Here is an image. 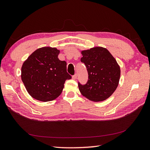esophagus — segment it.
I'll use <instances>...</instances> for the list:
<instances>
[{"instance_id": "1", "label": "esophagus", "mask_w": 150, "mask_h": 150, "mask_svg": "<svg viewBox=\"0 0 150 150\" xmlns=\"http://www.w3.org/2000/svg\"><path fill=\"white\" fill-rule=\"evenodd\" d=\"M77 74H74V76H72V79H73L74 80H76L77 79Z\"/></svg>"}]
</instances>
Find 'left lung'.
Returning <instances> with one entry per match:
<instances>
[{
	"mask_svg": "<svg viewBox=\"0 0 150 150\" xmlns=\"http://www.w3.org/2000/svg\"><path fill=\"white\" fill-rule=\"evenodd\" d=\"M81 61L86 67L88 79L86 84L78 82L84 96L94 102L107 99L118 86L120 70L116 60L106 48L94 47L82 52Z\"/></svg>",
	"mask_w": 150,
	"mask_h": 150,
	"instance_id": "8db88e82",
	"label": "left lung"
}]
</instances>
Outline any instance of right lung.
Instances as JSON below:
<instances>
[{"label":"right lung","instance_id":"obj_1","mask_svg":"<svg viewBox=\"0 0 150 150\" xmlns=\"http://www.w3.org/2000/svg\"><path fill=\"white\" fill-rule=\"evenodd\" d=\"M55 48L42 47L31 54L21 68V79L33 98L42 102L54 100L61 94L67 79L66 62L58 58Z\"/></svg>","mask_w":150,"mask_h":150}]
</instances>
